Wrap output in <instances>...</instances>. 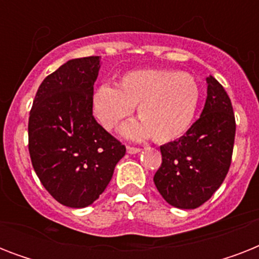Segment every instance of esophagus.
<instances>
[{"label": "esophagus", "mask_w": 259, "mask_h": 259, "mask_svg": "<svg viewBox=\"0 0 259 259\" xmlns=\"http://www.w3.org/2000/svg\"><path fill=\"white\" fill-rule=\"evenodd\" d=\"M126 150H127V153H130V154H136V153H140V152H141V149H140V148H136V146H127V148H126Z\"/></svg>", "instance_id": "esophagus-1"}]
</instances>
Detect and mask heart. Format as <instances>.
<instances>
[{
  "label": "heart",
  "mask_w": 259,
  "mask_h": 259,
  "mask_svg": "<svg viewBox=\"0 0 259 259\" xmlns=\"http://www.w3.org/2000/svg\"><path fill=\"white\" fill-rule=\"evenodd\" d=\"M200 90L192 75L175 70L127 72L119 89L102 84L94 94V113L106 129H115L138 105L141 122L123 127L126 137L138 140L152 134L157 142L181 137L192 125Z\"/></svg>",
  "instance_id": "obj_1"
}]
</instances>
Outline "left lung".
I'll list each match as a JSON object with an SVG mask.
<instances>
[{
  "label": "left lung",
  "mask_w": 259,
  "mask_h": 259,
  "mask_svg": "<svg viewBox=\"0 0 259 259\" xmlns=\"http://www.w3.org/2000/svg\"><path fill=\"white\" fill-rule=\"evenodd\" d=\"M207 99L200 118L184 136L160 146L161 166L153 177L173 207H200L222 185L231 165L235 117L229 95L213 76L207 78Z\"/></svg>",
  "instance_id": "obj_1"
}]
</instances>
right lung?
Listing matches in <instances>:
<instances>
[{
  "label": "right lung",
  "instance_id": "add662e5",
  "mask_svg": "<svg viewBox=\"0 0 259 259\" xmlns=\"http://www.w3.org/2000/svg\"><path fill=\"white\" fill-rule=\"evenodd\" d=\"M99 56L72 59L48 75L29 113L30 161L44 188L71 208L93 204L109 185L125 145L93 115Z\"/></svg>",
  "mask_w": 259,
  "mask_h": 259
}]
</instances>
